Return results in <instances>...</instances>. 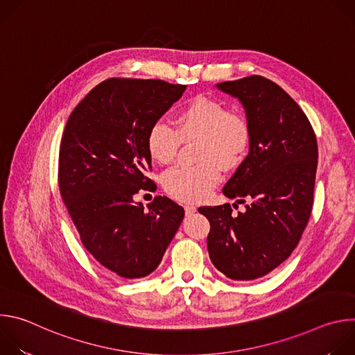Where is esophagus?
<instances>
[{"label":"esophagus","instance_id":"34e87169","mask_svg":"<svg viewBox=\"0 0 355 355\" xmlns=\"http://www.w3.org/2000/svg\"><path fill=\"white\" fill-rule=\"evenodd\" d=\"M184 211H185V215H192V214H195L196 208L193 205H185Z\"/></svg>","mask_w":355,"mask_h":355}]
</instances>
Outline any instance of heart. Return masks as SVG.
<instances>
[{
	"label": "heart",
	"instance_id": "1",
	"mask_svg": "<svg viewBox=\"0 0 355 355\" xmlns=\"http://www.w3.org/2000/svg\"><path fill=\"white\" fill-rule=\"evenodd\" d=\"M251 140L248 121L227 111L218 99L198 95L177 114L175 129L164 121H155L146 136L150 157L168 164L181 143L198 141L193 167H174L163 177L164 191L174 199L195 204L205 199L222 178L220 167L236 168L244 160Z\"/></svg>",
	"mask_w": 355,
	"mask_h": 355
}]
</instances>
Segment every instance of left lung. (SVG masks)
I'll return each mask as SVG.
<instances>
[{
	"mask_svg": "<svg viewBox=\"0 0 355 355\" xmlns=\"http://www.w3.org/2000/svg\"><path fill=\"white\" fill-rule=\"evenodd\" d=\"M218 88L240 99L251 129L248 156L223 188L245 212L233 215L230 204L198 211L211 223L214 266L230 279L251 281L291 256L309 222L318 141L305 112L271 80L250 76Z\"/></svg>",
	"mask_w": 355,
	"mask_h": 355,
	"instance_id": "1",
	"label": "left lung"
}]
</instances>
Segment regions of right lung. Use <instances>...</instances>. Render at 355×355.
<instances>
[{
    "instance_id": "add662e5",
    "label": "right lung",
    "mask_w": 355,
    "mask_h": 355,
    "mask_svg": "<svg viewBox=\"0 0 355 355\" xmlns=\"http://www.w3.org/2000/svg\"><path fill=\"white\" fill-rule=\"evenodd\" d=\"M187 85L110 78L71 112L60 144L59 188L84 247L108 274L136 279L153 272L175 236L184 209L156 196L144 211L139 189H153L146 147L150 125Z\"/></svg>"
}]
</instances>
